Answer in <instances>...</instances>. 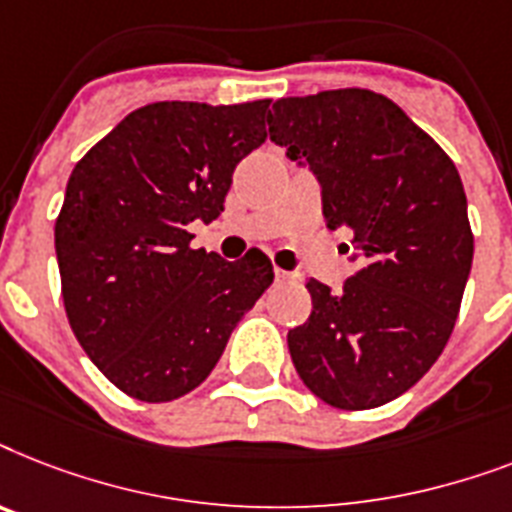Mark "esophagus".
<instances>
[{"mask_svg":"<svg viewBox=\"0 0 512 512\" xmlns=\"http://www.w3.org/2000/svg\"><path fill=\"white\" fill-rule=\"evenodd\" d=\"M275 277H277V282H290V280H293V275H290V272H285V269H275Z\"/></svg>","mask_w":512,"mask_h":512,"instance_id":"obj_1","label":"esophagus"}]
</instances>
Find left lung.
Masks as SVG:
<instances>
[{
	"label": "left lung",
	"mask_w": 512,
	"mask_h": 512,
	"mask_svg": "<svg viewBox=\"0 0 512 512\" xmlns=\"http://www.w3.org/2000/svg\"><path fill=\"white\" fill-rule=\"evenodd\" d=\"M269 140L309 166L330 230H349L357 272L306 282L312 314L288 333L306 388L338 410L402 396L441 357L473 264L455 163L396 102L370 89L282 97Z\"/></svg>",
	"instance_id": "obj_1"
}]
</instances>
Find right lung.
<instances>
[{"label": "right lung", "instance_id": "right-lung-1", "mask_svg": "<svg viewBox=\"0 0 512 512\" xmlns=\"http://www.w3.org/2000/svg\"><path fill=\"white\" fill-rule=\"evenodd\" d=\"M269 100L153 102L73 169L55 253L73 335L140 402H171L211 375L232 330L272 285L251 248L224 261L190 248L192 222L224 211L232 171L267 140Z\"/></svg>", "mask_w": 512, "mask_h": 512}]
</instances>
